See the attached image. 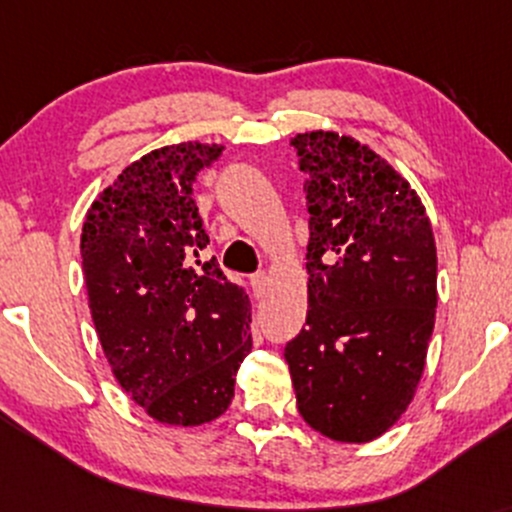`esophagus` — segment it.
I'll list each match as a JSON object with an SVG mask.
<instances>
[{
  "label": "esophagus",
  "instance_id": "1",
  "mask_svg": "<svg viewBox=\"0 0 512 512\" xmlns=\"http://www.w3.org/2000/svg\"><path fill=\"white\" fill-rule=\"evenodd\" d=\"M250 284H252V291H255V296L262 298L264 291H267V286H269V276L264 274V272H257V274L250 279Z\"/></svg>",
  "mask_w": 512,
  "mask_h": 512
}]
</instances>
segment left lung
I'll return each mask as SVG.
<instances>
[{"mask_svg": "<svg viewBox=\"0 0 512 512\" xmlns=\"http://www.w3.org/2000/svg\"><path fill=\"white\" fill-rule=\"evenodd\" d=\"M308 199V315L284 349L303 421L339 443L383 436L426 366L438 257L424 204L368 144L291 139Z\"/></svg>", "mask_w": 512, "mask_h": 512, "instance_id": "1", "label": "left lung"}]
</instances>
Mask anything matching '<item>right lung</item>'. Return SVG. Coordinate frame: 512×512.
I'll return each instance as SVG.
<instances>
[{
  "label": "right lung",
  "mask_w": 512,
  "mask_h": 512,
  "mask_svg": "<svg viewBox=\"0 0 512 512\" xmlns=\"http://www.w3.org/2000/svg\"><path fill=\"white\" fill-rule=\"evenodd\" d=\"M221 144L182 142L129 163L93 199L81 262L93 325L115 380L151 419L202 426L233 399L252 308L216 260L192 185Z\"/></svg>",
  "instance_id": "add662e5"
}]
</instances>
